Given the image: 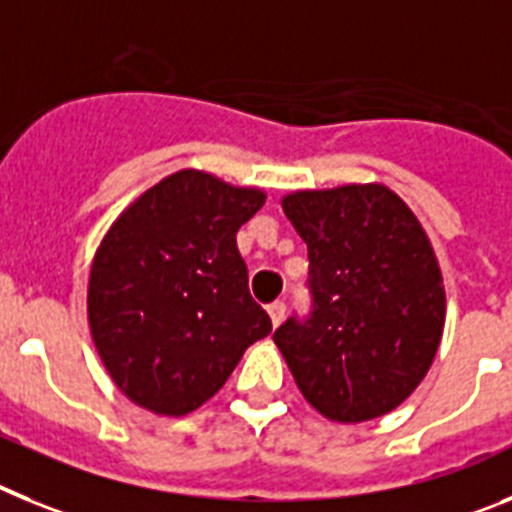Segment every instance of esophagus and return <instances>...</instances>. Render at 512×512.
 Returning a JSON list of instances; mask_svg holds the SVG:
<instances>
[{"mask_svg": "<svg viewBox=\"0 0 512 512\" xmlns=\"http://www.w3.org/2000/svg\"><path fill=\"white\" fill-rule=\"evenodd\" d=\"M268 314L273 327H278V324L283 322V317H286V304H283V301H273V304L268 306Z\"/></svg>", "mask_w": 512, "mask_h": 512, "instance_id": "obj_1", "label": "esophagus"}]
</instances>
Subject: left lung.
Instances as JSON below:
<instances>
[{
  "instance_id": "8db88e82",
  "label": "left lung",
  "mask_w": 512,
  "mask_h": 512,
  "mask_svg": "<svg viewBox=\"0 0 512 512\" xmlns=\"http://www.w3.org/2000/svg\"><path fill=\"white\" fill-rule=\"evenodd\" d=\"M281 203L309 250L311 314L273 335L296 386L335 422L397 410L425 379L446 322L428 234L379 182L296 190Z\"/></svg>"
}]
</instances>
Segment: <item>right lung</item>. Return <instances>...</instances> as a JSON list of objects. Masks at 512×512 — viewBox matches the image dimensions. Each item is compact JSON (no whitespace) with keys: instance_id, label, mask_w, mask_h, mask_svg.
<instances>
[{"instance_id":"obj_1","label":"right lung","mask_w":512,"mask_h":512,"mask_svg":"<svg viewBox=\"0 0 512 512\" xmlns=\"http://www.w3.org/2000/svg\"><path fill=\"white\" fill-rule=\"evenodd\" d=\"M265 203L201 170H180L139 195L95 252L87 319L115 386L144 410L182 417L216 394L268 311L250 296L239 226Z\"/></svg>"}]
</instances>
